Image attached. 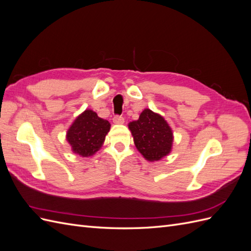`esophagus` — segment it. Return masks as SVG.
Instances as JSON below:
<instances>
[{"instance_id":"esophagus-1","label":"esophagus","mask_w":251,"mask_h":251,"mask_svg":"<svg viewBox=\"0 0 251 251\" xmlns=\"http://www.w3.org/2000/svg\"><path fill=\"white\" fill-rule=\"evenodd\" d=\"M113 123L116 124V125H123L125 123V118L123 116L115 115L113 117Z\"/></svg>"}]
</instances>
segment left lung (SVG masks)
I'll list each match as a JSON object with an SVG mask.
<instances>
[{"instance_id":"obj_1","label":"left lung","mask_w":251,"mask_h":251,"mask_svg":"<svg viewBox=\"0 0 251 251\" xmlns=\"http://www.w3.org/2000/svg\"><path fill=\"white\" fill-rule=\"evenodd\" d=\"M134 143L148 161L154 162L168 156L173 147V131L166 120L150 109H144L138 120L128 124Z\"/></svg>"}]
</instances>
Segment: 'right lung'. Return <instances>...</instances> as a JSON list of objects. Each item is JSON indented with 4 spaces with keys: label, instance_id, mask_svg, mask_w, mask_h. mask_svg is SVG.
<instances>
[{
    "label": "right lung",
    "instance_id": "1",
    "mask_svg": "<svg viewBox=\"0 0 251 251\" xmlns=\"http://www.w3.org/2000/svg\"><path fill=\"white\" fill-rule=\"evenodd\" d=\"M110 126L108 120L98 117L94 111L88 109L73 121L66 138L74 154L90 157L101 148Z\"/></svg>",
    "mask_w": 251,
    "mask_h": 251
}]
</instances>
